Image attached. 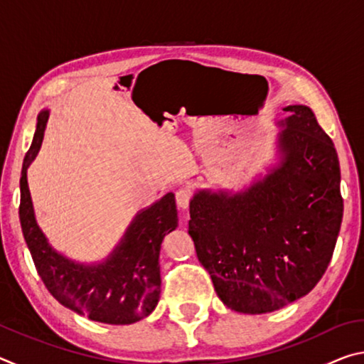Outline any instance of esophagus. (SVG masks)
<instances>
[{
    "instance_id": "1",
    "label": "esophagus",
    "mask_w": 364,
    "mask_h": 364,
    "mask_svg": "<svg viewBox=\"0 0 364 364\" xmlns=\"http://www.w3.org/2000/svg\"><path fill=\"white\" fill-rule=\"evenodd\" d=\"M189 200H191V191L188 188H181L176 191V205L180 210H186L189 207Z\"/></svg>"
}]
</instances>
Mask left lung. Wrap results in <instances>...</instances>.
<instances>
[{
	"instance_id": "left-lung-1",
	"label": "left lung",
	"mask_w": 364,
	"mask_h": 364,
	"mask_svg": "<svg viewBox=\"0 0 364 364\" xmlns=\"http://www.w3.org/2000/svg\"><path fill=\"white\" fill-rule=\"evenodd\" d=\"M276 122L274 162L239 189L197 188L189 236L217 295L234 311L284 308L323 278L341 231L336 147L313 110L292 104Z\"/></svg>"
}]
</instances>
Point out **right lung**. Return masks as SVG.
Returning <instances> with one entry per match:
<instances>
[{"mask_svg": "<svg viewBox=\"0 0 364 364\" xmlns=\"http://www.w3.org/2000/svg\"><path fill=\"white\" fill-rule=\"evenodd\" d=\"M49 110L36 117L32 146L23 159L19 217L23 237L48 291L60 305L91 321L132 324L149 316L160 299V245L176 230L175 194L168 193L136 212L107 257L78 262L53 247L35 217L27 170L45 138Z\"/></svg>", "mask_w": 364, "mask_h": 364, "instance_id": "add662e5", "label": "right lung"}]
</instances>
